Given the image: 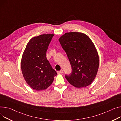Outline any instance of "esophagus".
Here are the masks:
<instances>
[{"label": "esophagus", "instance_id": "esophagus-1", "mask_svg": "<svg viewBox=\"0 0 121 121\" xmlns=\"http://www.w3.org/2000/svg\"><path fill=\"white\" fill-rule=\"evenodd\" d=\"M57 73L58 74H62L63 73V70H61L60 71H57Z\"/></svg>", "mask_w": 121, "mask_h": 121}]
</instances>
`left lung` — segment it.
Here are the masks:
<instances>
[{
  "label": "left lung",
  "mask_w": 121,
  "mask_h": 121,
  "mask_svg": "<svg viewBox=\"0 0 121 121\" xmlns=\"http://www.w3.org/2000/svg\"><path fill=\"white\" fill-rule=\"evenodd\" d=\"M59 40L72 67L71 73L65 76L66 80L77 88L87 86L96 77L99 65L93 43L87 35L78 32L65 33Z\"/></svg>",
  "instance_id": "1"
}]
</instances>
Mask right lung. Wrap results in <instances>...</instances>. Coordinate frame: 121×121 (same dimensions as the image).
<instances>
[{
	"label": "right lung",
	"mask_w": 121,
	"mask_h": 121,
	"mask_svg": "<svg viewBox=\"0 0 121 121\" xmlns=\"http://www.w3.org/2000/svg\"><path fill=\"white\" fill-rule=\"evenodd\" d=\"M53 36L51 34H43L31 39L21 59V68L24 79L35 90L46 89L57 75L46 56Z\"/></svg>",
	"instance_id": "1"
}]
</instances>
